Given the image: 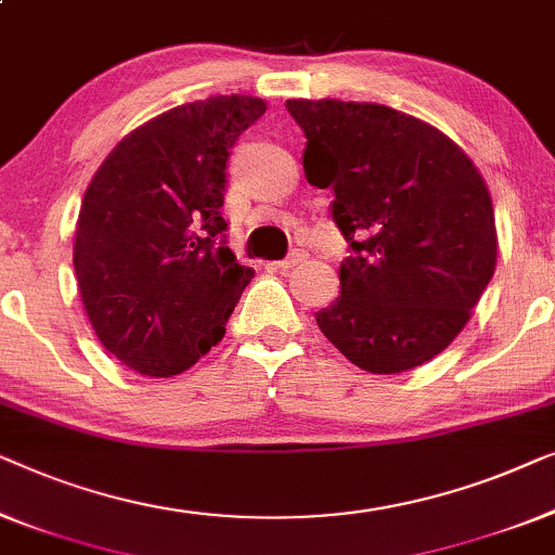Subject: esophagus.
<instances>
[{"label":"esophagus","mask_w":555,"mask_h":555,"mask_svg":"<svg viewBox=\"0 0 555 555\" xmlns=\"http://www.w3.org/2000/svg\"><path fill=\"white\" fill-rule=\"evenodd\" d=\"M304 259H307V254H304V251H292V254L286 256L284 261H274V263H271V269H276V271H288V269H294L296 263H301Z\"/></svg>","instance_id":"34e87169"}]
</instances>
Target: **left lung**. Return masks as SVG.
<instances>
[{
  "instance_id": "8db88e82",
  "label": "left lung",
  "mask_w": 555,
  "mask_h": 555,
  "mask_svg": "<svg viewBox=\"0 0 555 555\" xmlns=\"http://www.w3.org/2000/svg\"><path fill=\"white\" fill-rule=\"evenodd\" d=\"M307 135L304 173L332 189L349 244L339 296L317 324L349 362L397 374L463 332L498 259L490 191L463 147L374 103L286 100Z\"/></svg>"
}]
</instances>
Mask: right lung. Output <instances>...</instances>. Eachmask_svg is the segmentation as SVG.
Listing matches in <instances>:
<instances>
[{"label": "right lung", "instance_id": "right-lung-1", "mask_svg": "<svg viewBox=\"0 0 555 555\" xmlns=\"http://www.w3.org/2000/svg\"><path fill=\"white\" fill-rule=\"evenodd\" d=\"M267 103L218 95L125 135L85 191L77 286L98 339L145 377H173L225 334L254 271L223 241L225 160Z\"/></svg>", "mask_w": 555, "mask_h": 555}]
</instances>
